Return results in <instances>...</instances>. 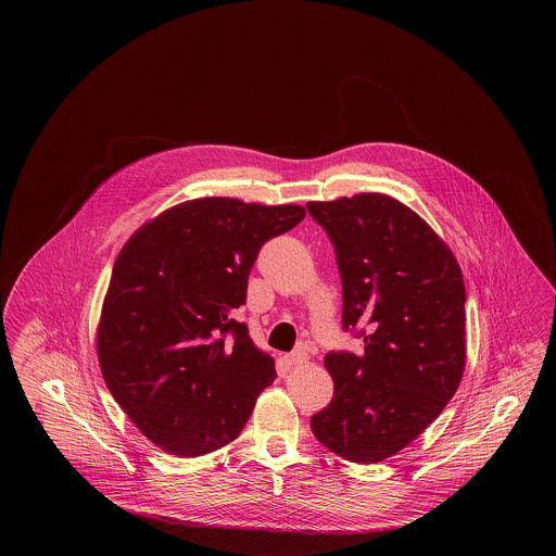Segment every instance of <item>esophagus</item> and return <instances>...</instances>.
Returning a JSON list of instances; mask_svg holds the SVG:
<instances>
[{
  "label": "esophagus",
  "mask_w": 556,
  "mask_h": 556,
  "mask_svg": "<svg viewBox=\"0 0 556 556\" xmlns=\"http://www.w3.org/2000/svg\"><path fill=\"white\" fill-rule=\"evenodd\" d=\"M283 361L288 367H300V365L308 363V354H306V350H293L283 356Z\"/></svg>",
  "instance_id": "esophagus-1"
}]
</instances>
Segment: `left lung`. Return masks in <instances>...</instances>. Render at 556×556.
<instances>
[{
	"instance_id": "1",
	"label": "left lung",
	"mask_w": 556,
	"mask_h": 556,
	"mask_svg": "<svg viewBox=\"0 0 556 556\" xmlns=\"http://www.w3.org/2000/svg\"><path fill=\"white\" fill-rule=\"evenodd\" d=\"M306 208L327 231L344 293V329L361 354L329 352L333 397L311 427L325 448L379 463L435 421L465 370V281L448 245L383 193Z\"/></svg>"
}]
</instances>
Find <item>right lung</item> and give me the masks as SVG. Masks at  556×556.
<instances>
[{
	"label": "right lung",
	"mask_w": 556,
	"mask_h": 556,
	"mask_svg": "<svg viewBox=\"0 0 556 556\" xmlns=\"http://www.w3.org/2000/svg\"><path fill=\"white\" fill-rule=\"evenodd\" d=\"M306 211L200 198L146 223L123 245L98 327L108 390L139 431L177 456L233 442L277 377L233 311L268 239Z\"/></svg>",
	"instance_id": "right-lung-1"
}]
</instances>
